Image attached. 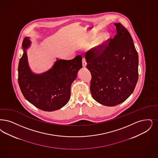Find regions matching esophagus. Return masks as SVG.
I'll list each match as a JSON object with an SVG mask.
<instances>
[{
  "label": "esophagus",
  "instance_id": "esophagus-1",
  "mask_svg": "<svg viewBox=\"0 0 158 158\" xmlns=\"http://www.w3.org/2000/svg\"><path fill=\"white\" fill-rule=\"evenodd\" d=\"M86 59L85 57H83L82 58V65L83 67H86Z\"/></svg>",
  "mask_w": 158,
  "mask_h": 158
}]
</instances>
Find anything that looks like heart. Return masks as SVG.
Segmentation results:
<instances>
[{
    "label": "heart",
    "instance_id": "b5f03b06",
    "mask_svg": "<svg viewBox=\"0 0 158 158\" xmlns=\"http://www.w3.org/2000/svg\"><path fill=\"white\" fill-rule=\"evenodd\" d=\"M109 38H110V35L107 32H105L102 33L99 38L98 44H105Z\"/></svg>",
    "mask_w": 158,
    "mask_h": 158
}]
</instances>
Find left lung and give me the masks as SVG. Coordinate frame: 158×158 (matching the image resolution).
<instances>
[{
    "label": "left lung",
    "instance_id": "left-lung-1",
    "mask_svg": "<svg viewBox=\"0 0 158 158\" xmlns=\"http://www.w3.org/2000/svg\"><path fill=\"white\" fill-rule=\"evenodd\" d=\"M114 25L117 33L109 39L108 45L93 48L85 56L92 75L91 94L96 101L107 106L126 100L135 88L139 75L138 55L132 38L120 23Z\"/></svg>",
    "mask_w": 158,
    "mask_h": 158
}]
</instances>
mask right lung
I'll return each mask as SVG.
<instances>
[{"label":"right lung","instance_id":"right-lung-1","mask_svg":"<svg viewBox=\"0 0 158 158\" xmlns=\"http://www.w3.org/2000/svg\"><path fill=\"white\" fill-rule=\"evenodd\" d=\"M29 38L22 43L23 54L19 60L18 83L26 99L38 109L54 111L64 106L69 101L70 86L82 68V56L72 60L57 59L51 69L35 74L30 69L26 50L31 46Z\"/></svg>","mask_w":158,"mask_h":158}]
</instances>
